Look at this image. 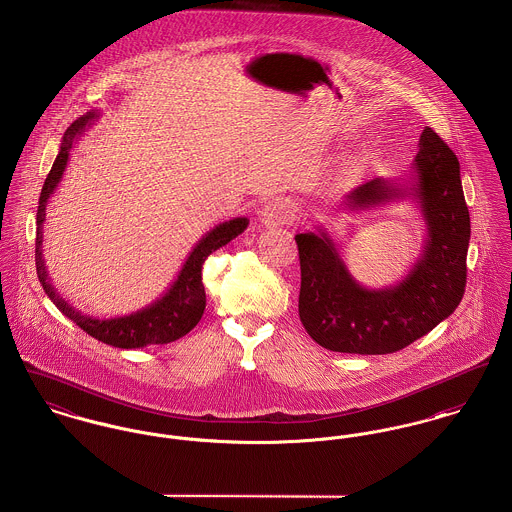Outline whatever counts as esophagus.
Here are the masks:
<instances>
[{
	"mask_svg": "<svg viewBox=\"0 0 512 512\" xmlns=\"http://www.w3.org/2000/svg\"><path fill=\"white\" fill-rule=\"evenodd\" d=\"M259 220L265 228H278L294 220V207L288 199H274L263 207Z\"/></svg>",
	"mask_w": 512,
	"mask_h": 512,
	"instance_id": "obj_1",
	"label": "esophagus"
}]
</instances>
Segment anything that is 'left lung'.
I'll return each mask as SVG.
<instances>
[{
    "label": "left lung",
    "instance_id": "obj_1",
    "mask_svg": "<svg viewBox=\"0 0 512 512\" xmlns=\"http://www.w3.org/2000/svg\"><path fill=\"white\" fill-rule=\"evenodd\" d=\"M412 170L408 185L375 178L344 201L346 211H369L406 197L418 203L425 240L418 261L394 286H361L323 226L296 236L301 325L319 346L342 354H392L433 331L462 300L470 212L458 158L425 127Z\"/></svg>",
    "mask_w": 512,
    "mask_h": 512
}]
</instances>
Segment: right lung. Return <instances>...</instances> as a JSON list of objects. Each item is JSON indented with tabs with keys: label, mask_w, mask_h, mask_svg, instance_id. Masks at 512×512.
I'll list each match as a JSON object with an SVG mask.
<instances>
[{
	"label": "right lung",
	"mask_w": 512,
	"mask_h": 512,
	"mask_svg": "<svg viewBox=\"0 0 512 512\" xmlns=\"http://www.w3.org/2000/svg\"><path fill=\"white\" fill-rule=\"evenodd\" d=\"M98 116H100L98 112H87L83 118L73 121L67 127L56 162L44 181V187L38 199V212H36V251H34L36 274L44 292L56 303L61 313L69 317L77 327L91 334L92 338L116 348H125V350L145 348L151 344H168L185 336L201 321L207 305L205 286L201 278L203 263L207 261L212 251L238 238L247 228L249 220L245 216H238L214 226L211 232H207L185 259L178 278L172 282L166 294L152 301L151 305L135 313L112 317V319H96L77 311L69 301L61 298L58 290L50 282L44 257H42V224L46 222V205L54 195L56 187L60 185L75 141L91 127L94 121L98 120Z\"/></svg>",
	"instance_id": "1"
}]
</instances>
